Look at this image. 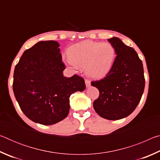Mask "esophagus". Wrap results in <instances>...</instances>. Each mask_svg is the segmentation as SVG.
<instances>
[{"label": "esophagus", "mask_w": 160, "mask_h": 160, "mask_svg": "<svg viewBox=\"0 0 160 160\" xmlns=\"http://www.w3.org/2000/svg\"><path fill=\"white\" fill-rule=\"evenodd\" d=\"M85 85H86V87H87V88H89V87H90V86L91 85V82H90V81L89 80H88V79H85Z\"/></svg>", "instance_id": "1"}]
</instances>
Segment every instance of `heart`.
Segmentation results:
<instances>
[{"mask_svg": "<svg viewBox=\"0 0 160 160\" xmlns=\"http://www.w3.org/2000/svg\"><path fill=\"white\" fill-rule=\"evenodd\" d=\"M69 57L65 59L73 70L80 66L85 68L87 75L94 79H102L112 70L116 57V51L108 43L84 41L75 44L68 49Z\"/></svg>", "mask_w": 160, "mask_h": 160, "instance_id": "b5f03b06", "label": "heart"}]
</instances>
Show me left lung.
<instances>
[{
	"instance_id": "8db88e82",
	"label": "left lung",
	"mask_w": 160,
	"mask_h": 160,
	"mask_svg": "<svg viewBox=\"0 0 160 160\" xmlns=\"http://www.w3.org/2000/svg\"><path fill=\"white\" fill-rule=\"evenodd\" d=\"M108 41L114 47L117 56L107 76L91 83L99 91L93 107L101 117L118 120L131 114L140 102L145 88L144 70L134 48L118 37Z\"/></svg>"
}]
</instances>
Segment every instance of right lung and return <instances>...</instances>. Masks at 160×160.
Instances as JSON below:
<instances>
[{
    "label": "right lung",
    "instance_id": "right-lung-1",
    "mask_svg": "<svg viewBox=\"0 0 160 160\" xmlns=\"http://www.w3.org/2000/svg\"><path fill=\"white\" fill-rule=\"evenodd\" d=\"M60 44L41 41L23 53L16 65L12 88L27 117L42 125H53L66 117L70 96L85 90V80L77 75L64 77Z\"/></svg>",
    "mask_w": 160,
    "mask_h": 160
}]
</instances>
